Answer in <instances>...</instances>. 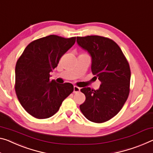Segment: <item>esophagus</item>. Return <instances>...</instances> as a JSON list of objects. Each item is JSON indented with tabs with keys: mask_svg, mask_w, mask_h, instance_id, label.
Here are the masks:
<instances>
[{
	"mask_svg": "<svg viewBox=\"0 0 153 153\" xmlns=\"http://www.w3.org/2000/svg\"><path fill=\"white\" fill-rule=\"evenodd\" d=\"M80 91V88H79V87H77V86H74V93H78Z\"/></svg>",
	"mask_w": 153,
	"mask_h": 153,
	"instance_id": "1",
	"label": "esophagus"
}]
</instances>
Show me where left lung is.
<instances>
[{"instance_id": "1", "label": "left lung", "mask_w": 153, "mask_h": 153, "mask_svg": "<svg viewBox=\"0 0 153 153\" xmlns=\"http://www.w3.org/2000/svg\"><path fill=\"white\" fill-rule=\"evenodd\" d=\"M77 43L91 55L93 78L101 82L98 90L90 87L81 89L86 100L79 108L91 122H106L119 112L129 96V62L117 43L109 38L97 35L77 37Z\"/></svg>"}]
</instances>
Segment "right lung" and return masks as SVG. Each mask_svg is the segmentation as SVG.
Listing matches in <instances>:
<instances>
[{"mask_svg": "<svg viewBox=\"0 0 153 153\" xmlns=\"http://www.w3.org/2000/svg\"><path fill=\"white\" fill-rule=\"evenodd\" d=\"M76 37L51 35L26 46L16 65L15 90L22 106L33 117L50 118L74 91L70 83L58 84L50 73L76 42Z\"/></svg>", "mask_w": 153, "mask_h": 153, "instance_id": "right-lung-1", "label": "right lung"}]
</instances>
